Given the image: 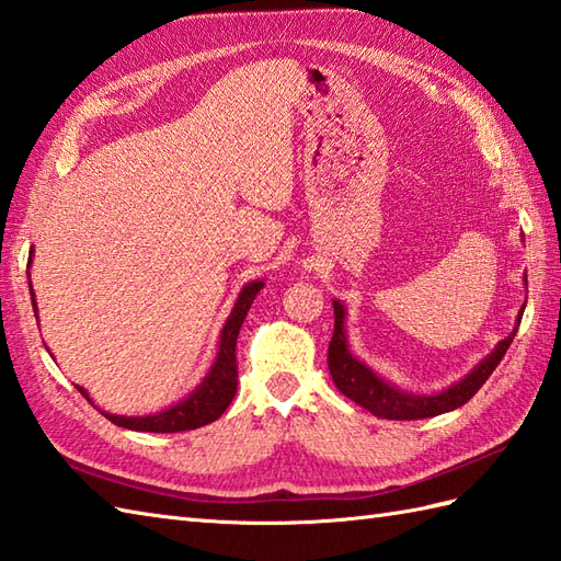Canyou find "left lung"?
Masks as SVG:
<instances>
[{"mask_svg":"<svg viewBox=\"0 0 561 561\" xmlns=\"http://www.w3.org/2000/svg\"><path fill=\"white\" fill-rule=\"evenodd\" d=\"M528 284V279H526ZM335 306V332H332L330 347H328V368L330 376L335 380L342 396H347L356 404H362L364 410L380 416V420H426V416H436L450 410H458L460 404L468 402L474 392H478L484 380L492 376L499 362L504 359L506 350L514 342L520 318H523V306L516 328L506 340H502L494 347L490 356L472 368V371L460 378L458 383H453L438 396H412V392H404L396 386L386 383L383 378H378L371 368L362 364L356 356L350 352L347 335H344V306L340 301H332Z\"/></svg>","mask_w":561,"mask_h":561,"instance_id":"left-lung-1","label":"left lung"}]
</instances>
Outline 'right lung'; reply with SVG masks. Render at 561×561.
<instances>
[{
  "label": "right lung",
  "mask_w": 561,
  "mask_h": 561,
  "mask_svg": "<svg viewBox=\"0 0 561 561\" xmlns=\"http://www.w3.org/2000/svg\"><path fill=\"white\" fill-rule=\"evenodd\" d=\"M31 257H33V250H31ZM28 265H31V260H28ZM28 287H31V282H28ZM262 287H265V282L255 279V282L245 284L243 291L238 294L233 311L221 330L217 359H214L205 380H202V383L193 392H190L185 400L171 404L169 410L157 412V414H147V416H121V414L101 412L105 420H111L113 424L123 426V428H133V432H153V434L187 432V428H199L214 420H219V416L226 412V408L231 404V400L236 396V386H238V364H236L238 332H241L243 320L250 311V304H253V299ZM31 301H33V311L38 313L33 287H31ZM77 390L93 404L87 390L79 386H77Z\"/></svg>",
  "instance_id": "add662e5"
}]
</instances>
